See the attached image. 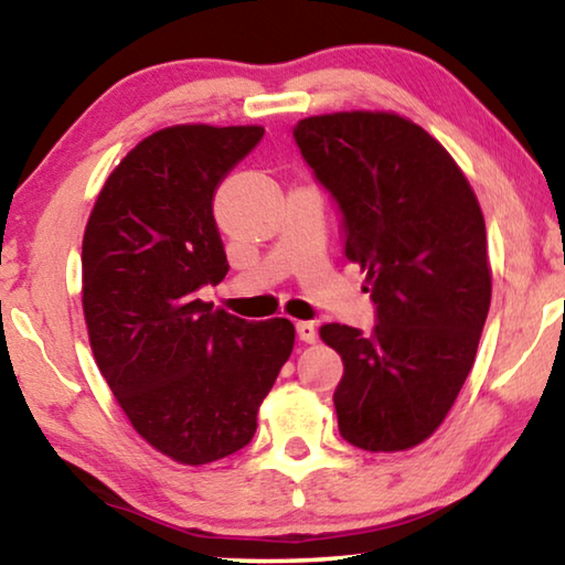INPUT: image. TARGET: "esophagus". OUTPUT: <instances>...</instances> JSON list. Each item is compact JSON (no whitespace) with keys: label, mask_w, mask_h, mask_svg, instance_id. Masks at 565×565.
<instances>
[{"label":"esophagus","mask_w":565,"mask_h":565,"mask_svg":"<svg viewBox=\"0 0 565 565\" xmlns=\"http://www.w3.org/2000/svg\"><path fill=\"white\" fill-rule=\"evenodd\" d=\"M296 333H299L303 343L317 341V327H313V321H296Z\"/></svg>","instance_id":"obj_1"}]
</instances>
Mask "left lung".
I'll return each mask as SVG.
<instances>
[{"instance_id": "left-lung-1", "label": "left lung", "mask_w": 565, "mask_h": 565, "mask_svg": "<svg viewBox=\"0 0 565 565\" xmlns=\"http://www.w3.org/2000/svg\"><path fill=\"white\" fill-rule=\"evenodd\" d=\"M294 139L339 204L343 254L376 306L371 333L321 327L343 361L339 431L363 451H406L444 424L489 317L481 206L451 154L394 111L309 117Z\"/></svg>"}]
</instances>
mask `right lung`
<instances>
[{"label":"right lung","instance_id":"right-lung-1","mask_svg":"<svg viewBox=\"0 0 565 565\" xmlns=\"http://www.w3.org/2000/svg\"><path fill=\"white\" fill-rule=\"evenodd\" d=\"M262 127L179 124L139 141L102 186L82 242V306L114 398L186 466L236 454L294 349L289 319L244 321L196 299L228 271L214 218Z\"/></svg>","mask_w":565,"mask_h":565}]
</instances>
